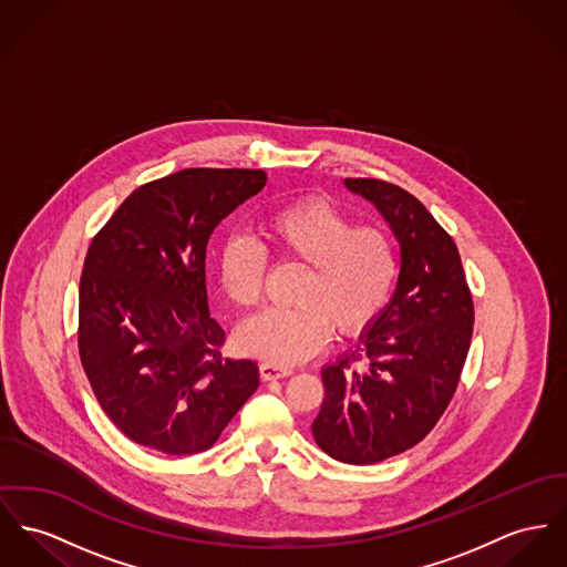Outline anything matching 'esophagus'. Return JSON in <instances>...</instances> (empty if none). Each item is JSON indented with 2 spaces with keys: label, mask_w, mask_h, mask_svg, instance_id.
Wrapping results in <instances>:
<instances>
[{
  "label": "esophagus",
  "mask_w": 567,
  "mask_h": 567,
  "mask_svg": "<svg viewBox=\"0 0 567 567\" xmlns=\"http://www.w3.org/2000/svg\"><path fill=\"white\" fill-rule=\"evenodd\" d=\"M290 374H292L290 368H284V365H277V363H262L260 365L262 380H279V378L290 377Z\"/></svg>",
  "instance_id": "esophagus-1"
}]
</instances>
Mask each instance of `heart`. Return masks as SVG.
<instances>
[{"label":"heart","mask_w":567,"mask_h":567,"mask_svg":"<svg viewBox=\"0 0 567 567\" xmlns=\"http://www.w3.org/2000/svg\"><path fill=\"white\" fill-rule=\"evenodd\" d=\"M265 247L231 236L221 247L217 275L227 301L251 309L262 299L266 254L279 265H302L295 307H270L240 324L236 341L272 363H299L316 354L333 331L354 338L389 305L398 281V251L378 226H354L324 197H305L266 219Z\"/></svg>","instance_id":"b5f03b06"}]
</instances>
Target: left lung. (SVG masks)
Listing matches in <instances>:
<instances>
[{
	"label": "left lung",
	"instance_id": "obj_1",
	"mask_svg": "<svg viewBox=\"0 0 567 567\" xmlns=\"http://www.w3.org/2000/svg\"><path fill=\"white\" fill-rule=\"evenodd\" d=\"M343 183L382 213L402 268L359 348L322 370L324 400L311 432L331 457L374 464L415 447L450 406L475 311L452 236L415 195L378 178Z\"/></svg>",
	"mask_w": 567,
	"mask_h": 567
}]
</instances>
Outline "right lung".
Returning <instances> with one entry per match:
<instances>
[{"mask_svg": "<svg viewBox=\"0 0 567 567\" xmlns=\"http://www.w3.org/2000/svg\"><path fill=\"white\" fill-rule=\"evenodd\" d=\"M265 185L262 169H181L133 190L92 238L79 286V357L101 409L133 443L204 452L258 389L254 361L221 354L206 247Z\"/></svg>", "mask_w": 567, "mask_h": 567, "instance_id": "obj_1", "label": "right lung"}]
</instances>
